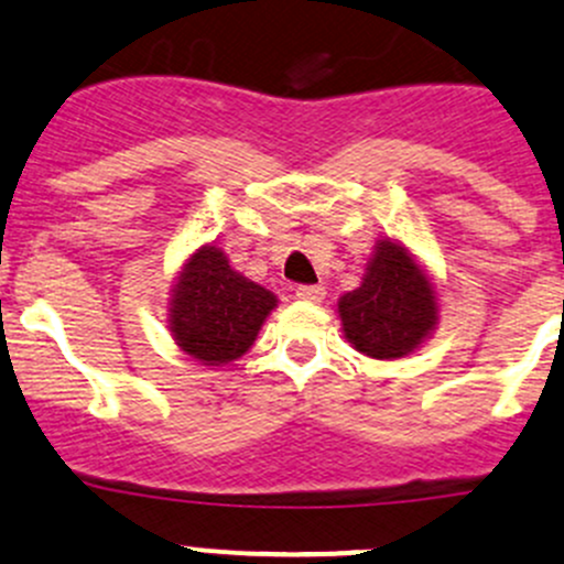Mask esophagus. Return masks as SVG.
<instances>
[{
	"instance_id": "obj_1",
	"label": "esophagus",
	"mask_w": 564,
	"mask_h": 564,
	"mask_svg": "<svg viewBox=\"0 0 564 564\" xmlns=\"http://www.w3.org/2000/svg\"><path fill=\"white\" fill-rule=\"evenodd\" d=\"M295 295H299L301 301H310V304H321L325 299V288L323 284H301V288L295 290Z\"/></svg>"
}]
</instances>
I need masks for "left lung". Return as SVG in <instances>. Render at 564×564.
<instances>
[{
    "instance_id": "1",
    "label": "left lung",
    "mask_w": 564,
    "mask_h": 564,
    "mask_svg": "<svg viewBox=\"0 0 564 564\" xmlns=\"http://www.w3.org/2000/svg\"><path fill=\"white\" fill-rule=\"evenodd\" d=\"M345 339L361 356L397 361L432 339L440 293L426 265L397 239L375 243L364 280L336 301Z\"/></svg>"
}]
</instances>
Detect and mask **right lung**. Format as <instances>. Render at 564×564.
Masks as SVG:
<instances>
[{
    "label": "right lung",
    "instance_id": "right-lung-1",
    "mask_svg": "<svg viewBox=\"0 0 564 564\" xmlns=\"http://www.w3.org/2000/svg\"><path fill=\"white\" fill-rule=\"evenodd\" d=\"M276 304V295L236 271L217 243H203L173 282L167 330L200 367H228L254 345Z\"/></svg>",
    "mask_w": 564,
    "mask_h": 564
}]
</instances>
